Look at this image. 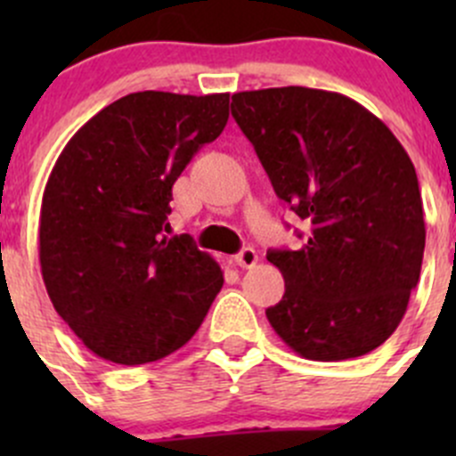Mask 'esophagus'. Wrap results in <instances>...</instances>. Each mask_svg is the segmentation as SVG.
Segmentation results:
<instances>
[{
	"instance_id": "esophagus-1",
	"label": "esophagus",
	"mask_w": 456,
	"mask_h": 456,
	"mask_svg": "<svg viewBox=\"0 0 456 456\" xmlns=\"http://www.w3.org/2000/svg\"><path fill=\"white\" fill-rule=\"evenodd\" d=\"M233 262H236L238 266H242V269H251V266L257 265V254H256V249H251V247H247V249H242L240 254L233 257Z\"/></svg>"
}]
</instances>
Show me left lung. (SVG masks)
I'll return each instance as SVG.
<instances>
[{"label":"left lung","mask_w":456,"mask_h":456,"mask_svg":"<svg viewBox=\"0 0 456 456\" xmlns=\"http://www.w3.org/2000/svg\"><path fill=\"white\" fill-rule=\"evenodd\" d=\"M232 117L278 199L309 224L300 249L266 254L284 278L282 300L266 309L269 324L306 360L375 351L406 314L424 260L411 156L375 114L338 92H236Z\"/></svg>","instance_id":"obj_1"}]
</instances>
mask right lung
<instances>
[{
	"label": "right lung",
	"mask_w": 456,
	"mask_h": 456,
	"mask_svg": "<svg viewBox=\"0 0 456 456\" xmlns=\"http://www.w3.org/2000/svg\"><path fill=\"white\" fill-rule=\"evenodd\" d=\"M229 118V94L134 92L59 154L41 200L39 265L53 306L94 355L147 364L191 339L223 289L218 262L167 238L172 187Z\"/></svg>",
	"instance_id": "right-lung-1"
}]
</instances>
